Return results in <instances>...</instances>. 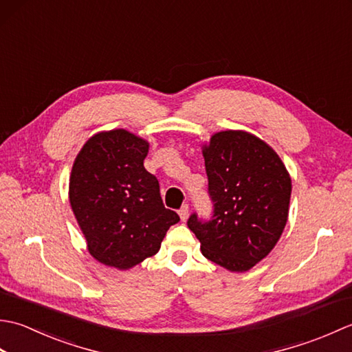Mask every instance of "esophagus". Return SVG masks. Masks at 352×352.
<instances>
[{
  "mask_svg": "<svg viewBox=\"0 0 352 352\" xmlns=\"http://www.w3.org/2000/svg\"><path fill=\"white\" fill-rule=\"evenodd\" d=\"M178 214H180V218H182V221L184 222L186 219H188V216H189V206L188 204H184L180 210H178Z\"/></svg>",
  "mask_w": 352,
  "mask_h": 352,
  "instance_id": "1",
  "label": "esophagus"
}]
</instances>
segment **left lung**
<instances>
[{
    "instance_id": "left-lung-1",
    "label": "left lung",
    "mask_w": 352,
    "mask_h": 352,
    "mask_svg": "<svg viewBox=\"0 0 352 352\" xmlns=\"http://www.w3.org/2000/svg\"><path fill=\"white\" fill-rule=\"evenodd\" d=\"M210 221L190 214L201 252L231 272H245L278 242L289 216L292 180L266 142L242 130L214 133L203 146Z\"/></svg>"
}]
</instances>
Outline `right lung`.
I'll use <instances>...</instances> for the list:
<instances>
[{"label": "right lung", "mask_w": 352, "mask_h": 352, "mask_svg": "<svg viewBox=\"0 0 352 352\" xmlns=\"http://www.w3.org/2000/svg\"><path fill=\"white\" fill-rule=\"evenodd\" d=\"M149 144L118 129L96 133L81 148L69 177V203L91 256L130 269L159 252L170 226L157 178L144 166Z\"/></svg>", "instance_id": "obj_1"}]
</instances>
